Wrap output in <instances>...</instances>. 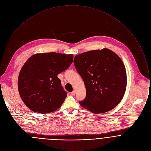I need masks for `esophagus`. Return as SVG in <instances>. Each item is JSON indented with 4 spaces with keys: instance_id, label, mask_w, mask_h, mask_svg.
Listing matches in <instances>:
<instances>
[{
    "instance_id": "1",
    "label": "esophagus",
    "mask_w": 151,
    "mask_h": 151,
    "mask_svg": "<svg viewBox=\"0 0 151 151\" xmlns=\"http://www.w3.org/2000/svg\"><path fill=\"white\" fill-rule=\"evenodd\" d=\"M76 93V91H74V90L73 92H71V95H75Z\"/></svg>"
}]
</instances>
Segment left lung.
Returning a JSON list of instances; mask_svg holds the SVG:
<instances>
[{
	"instance_id": "1",
	"label": "left lung",
	"mask_w": 151,
	"mask_h": 151,
	"mask_svg": "<svg viewBox=\"0 0 151 151\" xmlns=\"http://www.w3.org/2000/svg\"><path fill=\"white\" fill-rule=\"evenodd\" d=\"M74 63L82 77L86 97L80 105L93 113L111 110L123 99L127 86L125 66L111 50H91L76 55Z\"/></svg>"
}]
</instances>
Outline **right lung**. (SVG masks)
Returning <instances> with one entry per match:
<instances>
[{
  "instance_id": "add662e5",
  "label": "right lung",
  "mask_w": 151,
  "mask_h": 151,
  "mask_svg": "<svg viewBox=\"0 0 151 151\" xmlns=\"http://www.w3.org/2000/svg\"><path fill=\"white\" fill-rule=\"evenodd\" d=\"M73 60V55L56 52L31 56L22 67L18 78L19 94L25 105L42 114L60 108L67 92L58 75L67 69Z\"/></svg>"
}]
</instances>
